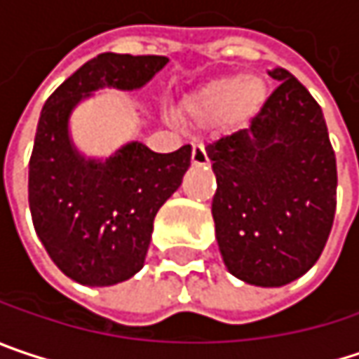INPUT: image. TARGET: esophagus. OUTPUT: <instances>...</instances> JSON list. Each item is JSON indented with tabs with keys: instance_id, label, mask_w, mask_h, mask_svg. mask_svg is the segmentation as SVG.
Listing matches in <instances>:
<instances>
[{
	"instance_id": "34e87169",
	"label": "esophagus",
	"mask_w": 359,
	"mask_h": 359,
	"mask_svg": "<svg viewBox=\"0 0 359 359\" xmlns=\"http://www.w3.org/2000/svg\"><path fill=\"white\" fill-rule=\"evenodd\" d=\"M192 163L194 165H206L208 163V155L204 144H194L192 147Z\"/></svg>"
}]
</instances>
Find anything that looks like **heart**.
Masks as SVG:
<instances>
[{"label": "heart", "instance_id": "1", "mask_svg": "<svg viewBox=\"0 0 359 359\" xmlns=\"http://www.w3.org/2000/svg\"><path fill=\"white\" fill-rule=\"evenodd\" d=\"M266 83L255 75H226L208 81L186 102V114L200 122L231 120L243 124L257 114L266 102Z\"/></svg>", "mask_w": 359, "mask_h": 359}]
</instances>
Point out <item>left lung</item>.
<instances>
[{"instance_id": "left-lung-1", "label": "left lung", "mask_w": 359, "mask_h": 359, "mask_svg": "<svg viewBox=\"0 0 359 359\" xmlns=\"http://www.w3.org/2000/svg\"><path fill=\"white\" fill-rule=\"evenodd\" d=\"M249 128L206 147L217 175L212 218L224 266L255 286H284L317 264L337 206V165L320 106L294 75Z\"/></svg>"}]
</instances>
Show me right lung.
<instances>
[{
	"label": "right lung",
	"instance_id": "obj_1",
	"mask_svg": "<svg viewBox=\"0 0 359 359\" xmlns=\"http://www.w3.org/2000/svg\"><path fill=\"white\" fill-rule=\"evenodd\" d=\"M167 61L102 53L65 79L40 112L28 165L32 222L57 268L79 284L112 286L142 268L155 215L180 188L192 147L155 153L135 141L106 161L86 159L69 137L71 112L102 88L141 90Z\"/></svg>",
	"mask_w": 359,
	"mask_h": 359
}]
</instances>
